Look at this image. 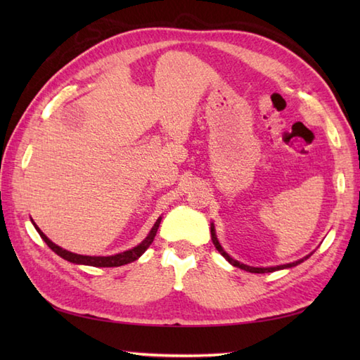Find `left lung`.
Returning a JSON list of instances; mask_svg holds the SVG:
<instances>
[{
    "label": "left lung",
    "mask_w": 360,
    "mask_h": 360,
    "mask_svg": "<svg viewBox=\"0 0 360 360\" xmlns=\"http://www.w3.org/2000/svg\"><path fill=\"white\" fill-rule=\"evenodd\" d=\"M210 232H212V241H213V244H215V248H217V250L219 252L221 255H223L229 263L231 264H233V266H236V267H240V269H244V271H248V272H254V274H266V272H274V271H280V269H286V267H292V266H297V264H300L302 262H304V259H307L308 257H304V258H302V259H298V262H294V263H289V264H281V266H275V267H252V266H246V264H243V263H240V262H236V259H233L232 257H229L226 252H224V249L221 248V244L218 243V240H217V235H215V227H213V224H212V227H210Z\"/></svg>",
    "instance_id": "1"
}]
</instances>
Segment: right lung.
Here are the masks:
<instances>
[{
	"mask_svg": "<svg viewBox=\"0 0 360 360\" xmlns=\"http://www.w3.org/2000/svg\"><path fill=\"white\" fill-rule=\"evenodd\" d=\"M160 219H162V218H159V219L156 221L155 226H153V229L150 231L148 236L139 244V246H136V248L129 249V250H125V252H120V254L111 255V257H88V255L72 254V252L65 250V249H62L60 246H57V244H53V243L48 238V236H46V235L40 231V229H38V226H35V223H34V226H35V229H37V232L40 233V236L44 240V243L48 244V246H49L53 252H56L57 255H60L62 258L68 259V262L75 263V264L96 266V267H117V266H124V264H128V263L134 262V259L139 258V257L143 254V252L148 249V246L153 243V240H155L156 232H158L159 224H160Z\"/></svg>",
	"mask_w": 360,
	"mask_h": 360,
	"instance_id": "right-lung-1",
	"label": "right lung"
}]
</instances>
